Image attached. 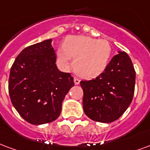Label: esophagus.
Returning <instances> with one entry per match:
<instances>
[{
    "mask_svg": "<svg viewBox=\"0 0 150 150\" xmlns=\"http://www.w3.org/2000/svg\"><path fill=\"white\" fill-rule=\"evenodd\" d=\"M74 82H75V85H78V84H79V83H80V79L79 78H77V77H75V78H74Z\"/></svg>",
    "mask_w": 150,
    "mask_h": 150,
    "instance_id": "esophagus-1",
    "label": "esophagus"
}]
</instances>
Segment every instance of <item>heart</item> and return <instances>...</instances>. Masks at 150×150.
Wrapping results in <instances>:
<instances>
[{
    "instance_id": "b5f03b06",
    "label": "heart",
    "mask_w": 150,
    "mask_h": 150,
    "mask_svg": "<svg viewBox=\"0 0 150 150\" xmlns=\"http://www.w3.org/2000/svg\"><path fill=\"white\" fill-rule=\"evenodd\" d=\"M111 46L106 40L71 35L65 40L64 45L57 50L59 63L65 68L71 66L83 78H94L106 69L111 55Z\"/></svg>"
}]
</instances>
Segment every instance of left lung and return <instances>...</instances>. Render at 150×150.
Instances as JSON below:
<instances>
[{"instance_id":"left-lung-1","label":"left lung","mask_w":150,"mask_h":150,"mask_svg":"<svg viewBox=\"0 0 150 150\" xmlns=\"http://www.w3.org/2000/svg\"><path fill=\"white\" fill-rule=\"evenodd\" d=\"M135 77L129 56L125 52H118L98 77L81 81L83 106L86 116L103 123L118 119L132 102Z\"/></svg>"}]
</instances>
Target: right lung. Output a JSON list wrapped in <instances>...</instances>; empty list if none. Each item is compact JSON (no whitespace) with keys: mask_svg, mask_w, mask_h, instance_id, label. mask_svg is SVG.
Here are the masks:
<instances>
[{"mask_svg":"<svg viewBox=\"0 0 150 150\" xmlns=\"http://www.w3.org/2000/svg\"><path fill=\"white\" fill-rule=\"evenodd\" d=\"M52 39L25 47L10 70L8 93L16 111L33 125L52 122L75 85L70 73L57 68Z\"/></svg>","mask_w":150,"mask_h":150,"instance_id":"1","label":"right lung"}]
</instances>
